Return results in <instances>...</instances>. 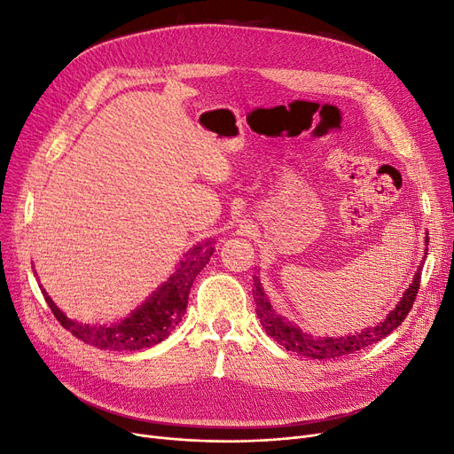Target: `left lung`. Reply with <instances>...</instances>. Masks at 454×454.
I'll list each match as a JSON object with an SVG mask.
<instances>
[{"label": "left lung", "instance_id": "1", "mask_svg": "<svg viewBox=\"0 0 454 454\" xmlns=\"http://www.w3.org/2000/svg\"><path fill=\"white\" fill-rule=\"evenodd\" d=\"M425 243L428 245V238H425ZM421 265L416 270V276H413V280L404 291L399 304L386 315V319L382 323L364 328L356 333H348V336L313 338L311 333H304L301 328H297L286 317H282L278 311H274L258 276H254V289H252L254 301H255V313H258L260 323L269 336L276 343L282 345L286 350L302 354V356L313 358V360H336L345 356V354H352L372 343H379L406 319V315L411 309V304L416 302V294L419 291Z\"/></svg>", "mask_w": 454, "mask_h": 454}]
</instances>
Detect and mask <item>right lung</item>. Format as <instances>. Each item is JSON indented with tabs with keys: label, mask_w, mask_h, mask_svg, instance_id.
Here are the masks:
<instances>
[{
	"label": "right lung",
	"mask_w": 454,
	"mask_h": 454,
	"mask_svg": "<svg viewBox=\"0 0 454 454\" xmlns=\"http://www.w3.org/2000/svg\"><path fill=\"white\" fill-rule=\"evenodd\" d=\"M213 252V241L196 245L185 254V260L180 262V267L176 269V272L165 284L157 287V291H153L139 308H135L128 317L113 325H83L68 319L48 297L44 289L43 294L48 306L51 308L55 319L74 338L82 340L83 343L96 348L118 352L148 348L161 343L178 326L187 309L189 291L196 274L207 265Z\"/></svg>",
	"instance_id": "1"
}]
</instances>
